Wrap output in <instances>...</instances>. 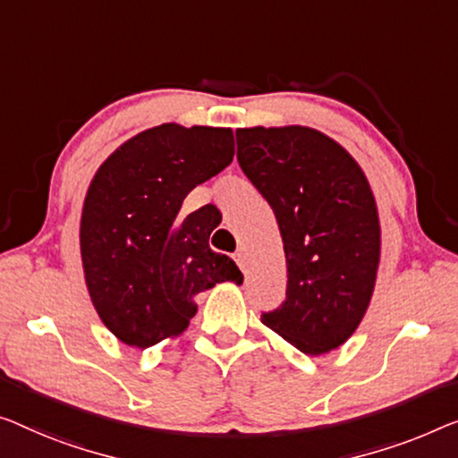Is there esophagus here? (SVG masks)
Returning <instances> with one entry per match:
<instances>
[{"label":"esophagus","mask_w":458,"mask_h":458,"mask_svg":"<svg viewBox=\"0 0 458 458\" xmlns=\"http://www.w3.org/2000/svg\"><path fill=\"white\" fill-rule=\"evenodd\" d=\"M234 261L238 263V267H241V269H247V255H244L242 249H238L234 252Z\"/></svg>","instance_id":"1"}]
</instances>
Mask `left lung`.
Wrapping results in <instances>:
<instances>
[{
    "instance_id": "left-lung-1",
    "label": "left lung",
    "mask_w": 458,
    "mask_h": 458,
    "mask_svg": "<svg viewBox=\"0 0 458 458\" xmlns=\"http://www.w3.org/2000/svg\"><path fill=\"white\" fill-rule=\"evenodd\" d=\"M238 164L277 217L285 300L261 323L306 356L353 335L380 263V222L364 170L329 135L302 125L236 129Z\"/></svg>"
}]
</instances>
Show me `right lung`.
<instances>
[{
    "mask_svg": "<svg viewBox=\"0 0 458 458\" xmlns=\"http://www.w3.org/2000/svg\"><path fill=\"white\" fill-rule=\"evenodd\" d=\"M232 158V129L164 123L100 164L81 209L80 252L94 309L123 344L146 350L181 335L199 292L242 284L236 263L209 249L216 226L203 208L181 214L191 191Z\"/></svg>",
    "mask_w": 458,
    "mask_h": 458,
    "instance_id": "right-lung-1",
    "label": "right lung"
}]
</instances>
